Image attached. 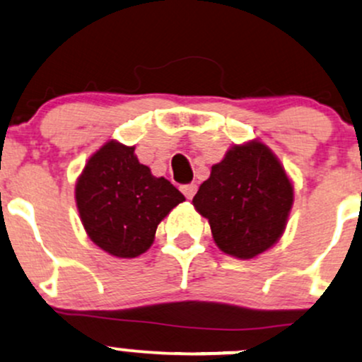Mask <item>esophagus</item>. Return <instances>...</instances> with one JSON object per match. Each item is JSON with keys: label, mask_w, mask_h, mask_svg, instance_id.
<instances>
[{"label": "esophagus", "mask_w": 362, "mask_h": 362, "mask_svg": "<svg viewBox=\"0 0 362 362\" xmlns=\"http://www.w3.org/2000/svg\"><path fill=\"white\" fill-rule=\"evenodd\" d=\"M180 190H182V192H184L185 197L189 199V201H190V199L194 197L195 190H197V185H195V184H187V185H182V187H180Z\"/></svg>", "instance_id": "esophagus-1"}]
</instances>
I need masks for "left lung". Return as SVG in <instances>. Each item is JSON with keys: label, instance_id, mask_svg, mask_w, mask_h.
Returning <instances> with one entry per match:
<instances>
[{"label": "left lung", "instance_id": "left-lung-1", "mask_svg": "<svg viewBox=\"0 0 362 362\" xmlns=\"http://www.w3.org/2000/svg\"><path fill=\"white\" fill-rule=\"evenodd\" d=\"M294 187L279 158L259 139L233 144L199 187L192 204L226 255L255 259L281 240Z\"/></svg>", "mask_w": 362, "mask_h": 362}]
</instances>
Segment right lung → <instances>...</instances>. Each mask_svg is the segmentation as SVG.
<instances>
[{
	"label": "right lung",
	"instance_id": "obj_1",
	"mask_svg": "<svg viewBox=\"0 0 362 362\" xmlns=\"http://www.w3.org/2000/svg\"><path fill=\"white\" fill-rule=\"evenodd\" d=\"M136 146L107 141L86 161L74 201L88 238L117 259H134L155 242L158 224L185 201L165 177L139 163Z\"/></svg>",
	"mask_w": 362,
	"mask_h": 362
}]
</instances>
